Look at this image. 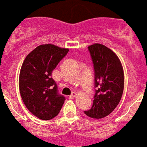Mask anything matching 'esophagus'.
<instances>
[{
  "mask_svg": "<svg viewBox=\"0 0 147 147\" xmlns=\"http://www.w3.org/2000/svg\"><path fill=\"white\" fill-rule=\"evenodd\" d=\"M76 93L73 92L72 94H71L70 96H69V97H68V98H69V99H74L75 98H76Z\"/></svg>",
  "mask_w": 147,
  "mask_h": 147,
  "instance_id": "1",
  "label": "esophagus"
}]
</instances>
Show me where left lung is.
<instances>
[{
    "mask_svg": "<svg viewBox=\"0 0 147 147\" xmlns=\"http://www.w3.org/2000/svg\"><path fill=\"white\" fill-rule=\"evenodd\" d=\"M94 71L93 105L84 111L87 117L101 119L116 109L123 91V71L119 58L110 49L102 44L88 46Z\"/></svg>",
    "mask_w": 147,
    "mask_h": 147,
    "instance_id": "obj_1",
    "label": "left lung"
}]
</instances>
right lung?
<instances>
[{
  "label": "right lung",
  "mask_w": 147,
  "mask_h": 147,
  "mask_svg": "<svg viewBox=\"0 0 147 147\" xmlns=\"http://www.w3.org/2000/svg\"><path fill=\"white\" fill-rule=\"evenodd\" d=\"M68 49L45 44L25 58L20 73V91L27 109L39 119L57 117L65 101L51 77L53 70L67 55Z\"/></svg>",
  "instance_id": "obj_1"
}]
</instances>
